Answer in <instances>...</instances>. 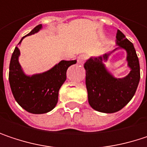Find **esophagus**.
<instances>
[{"label": "esophagus", "mask_w": 147, "mask_h": 147, "mask_svg": "<svg viewBox=\"0 0 147 147\" xmlns=\"http://www.w3.org/2000/svg\"><path fill=\"white\" fill-rule=\"evenodd\" d=\"M85 61H86V56H84V55H80L77 58V63L81 65H83Z\"/></svg>", "instance_id": "34e87169"}]
</instances>
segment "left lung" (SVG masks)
I'll return each instance as SVG.
<instances>
[{
    "mask_svg": "<svg viewBox=\"0 0 147 147\" xmlns=\"http://www.w3.org/2000/svg\"><path fill=\"white\" fill-rule=\"evenodd\" d=\"M116 38L117 48L100 56L91 57L84 64L88 103L93 109L104 113H113L123 109L134 95L140 78L139 59L133 43L119 30ZM117 49L126 51V60L131 69V72L123 78H115L103 64Z\"/></svg>",
    "mask_w": 147,
    "mask_h": 147,
    "instance_id": "1",
    "label": "left lung"
}]
</instances>
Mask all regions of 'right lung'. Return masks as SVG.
I'll return each instance as SVG.
<instances>
[{
    "instance_id": "add662e5",
    "label": "right lung",
    "mask_w": 147,
    "mask_h": 147,
    "mask_svg": "<svg viewBox=\"0 0 147 147\" xmlns=\"http://www.w3.org/2000/svg\"><path fill=\"white\" fill-rule=\"evenodd\" d=\"M42 28V24L37 25L25 36L38 32ZM19 55L20 51L16 47L9 65V83L15 100L23 109L33 114L52 111L58 103L59 88L66 80L67 69L76 60H61L47 71L27 76L18 62Z\"/></svg>"
}]
</instances>
